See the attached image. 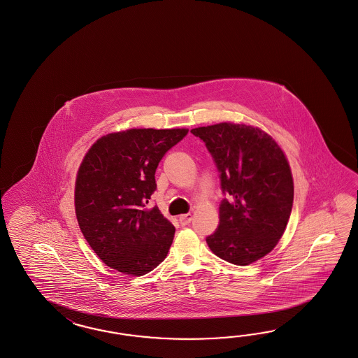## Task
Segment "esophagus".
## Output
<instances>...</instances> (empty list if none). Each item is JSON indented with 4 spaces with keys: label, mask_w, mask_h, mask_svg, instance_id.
Returning <instances> with one entry per match:
<instances>
[{
    "label": "esophagus",
    "mask_w": 358,
    "mask_h": 358,
    "mask_svg": "<svg viewBox=\"0 0 358 358\" xmlns=\"http://www.w3.org/2000/svg\"><path fill=\"white\" fill-rule=\"evenodd\" d=\"M191 221H192V215H191V213L182 215L179 217V222H180V225L182 226L188 225Z\"/></svg>",
    "instance_id": "esophagus-1"
}]
</instances>
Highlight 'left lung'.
<instances>
[{"label": "left lung", "mask_w": 358, "mask_h": 358, "mask_svg": "<svg viewBox=\"0 0 358 358\" xmlns=\"http://www.w3.org/2000/svg\"><path fill=\"white\" fill-rule=\"evenodd\" d=\"M221 173L229 200L206 243L215 255L248 266L276 247L293 206L294 183L285 153L268 133L230 122L194 128Z\"/></svg>", "instance_id": "8db88e82"}]
</instances>
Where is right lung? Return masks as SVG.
Returning a JSON list of instances; mask_svg holds the SVG:
<instances>
[{
    "instance_id": "obj_1",
    "label": "right lung",
    "mask_w": 358,
    "mask_h": 358,
    "mask_svg": "<svg viewBox=\"0 0 358 358\" xmlns=\"http://www.w3.org/2000/svg\"><path fill=\"white\" fill-rule=\"evenodd\" d=\"M187 128H132L92 143L77 171L74 206L82 234L104 264L131 276L159 266L175 227L161 210L146 208L155 170Z\"/></svg>"
}]
</instances>
